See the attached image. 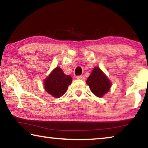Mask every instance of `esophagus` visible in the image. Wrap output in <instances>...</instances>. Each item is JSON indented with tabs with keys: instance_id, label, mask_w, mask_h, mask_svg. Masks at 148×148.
I'll use <instances>...</instances> for the list:
<instances>
[{
	"instance_id": "esophagus-1",
	"label": "esophagus",
	"mask_w": 148,
	"mask_h": 148,
	"mask_svg": "<svg viewBox=\"0 0 148 148\" xmlns=\"http://www.w3.org/2000/svg\"><path fill=\"white\" fill-rule=\"evenodd\" d=\"M84 77H85L84 76H77L76 78L77 79H85Z\"/></svg>"
}]
</instances>
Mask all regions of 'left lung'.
<instances>
[{"label": "left lung", "mask_w": 148, "mask_h": 148, "mask_svg": "<svg viewBox=\"0 0 148 148\" xmlns=\"http://www.w3.org/2000/svg\"><path fill=\"white\" fill-rule=\"evenodd\" d=\"M86 83L92 93L98 97H103L104 94L108 92L111 87V82L98 67H95L92 70Z\"/></svg>", "instance_id": "1"}]
</instances>
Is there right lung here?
Wrapping results in <instances>:
<instances>
[{"label": "right lung", "instance_id": "add662e5", "mask_svg": "<svg viewBox=\"0 0 148 148\" xmlns=\"http://www.w3.org/2000/svg\"><path fill=\"white\" fill-rule=\"evenodd\" d=\"M72 77L65 75L60 67H57L45 79V90L54 97L59 98L66 91L69 85L71 84Z\"/></svg>", "mask_w": 148, "mask_h": 148}]
</instances>
